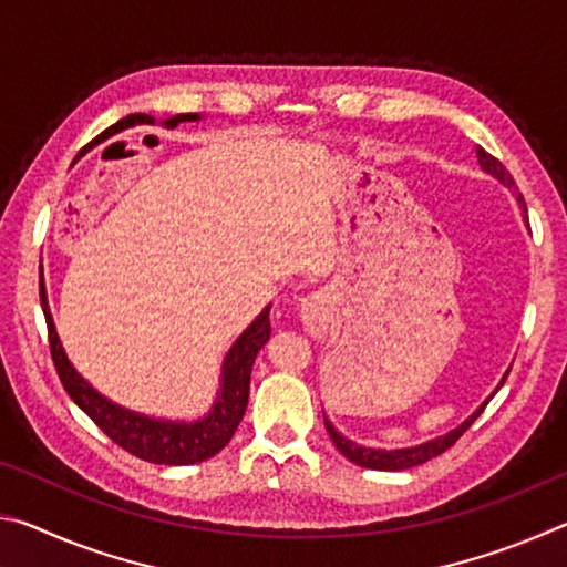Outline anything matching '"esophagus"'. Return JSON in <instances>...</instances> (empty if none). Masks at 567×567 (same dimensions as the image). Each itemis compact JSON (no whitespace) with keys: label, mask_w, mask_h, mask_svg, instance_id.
I'll return each instance as SVG.
<instances>
[{"label":"esophagus","mask_w":567,"mask_h":567,"mask_svg":"<svg viewBox=\"0 0 567 567\" xmlns=\"http://www.w3.org/2000/svg\"><path fill=\"white\" fill-rule=\"evenodd\" d=\"M300 320L305 324L307 334H312V338H322V334L328 332L330 320H332V307L328 297L322 292L307 295L300 302Z\"/></svg>","instance_id":"1"}]
</instances>
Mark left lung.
I'll return each mask as SVG.
<instances>
[{"instance_id":"left-lung-1","label":"left lung","mask_w":567,"mask_h":567,"mask_svg":"<svg viewBox=\"0 0 567 567\" xmlns=\"http://www.w3.org/2000/svg\"><path fill=\"white\" fill-rule=\"evenodd\" d=\"M477 159H480V167H483L485 172H491V175L495 177V179H501L503 185H507V187H513L515 182H513V177H511V172H507L505 167H503V162L501 159H495L491 152H485L483 147H477ZM517 203H523V209H525V199H523V195H517ZM507 375H511V370L505 372V378H503V382L507 380ZM503 382L497 388H503ZM495 395V392H493ZM491 400V398H487ZM487 405V402H485ZM485 405H480L473 415H470L463 425L460 427H455V430H450L447 435H443V437H435V440H427V443H422V445H415V447H402V450H375V447H362V445H358V443H352V440H348L344 435H340L338 430L332 427V422L324 417V427H328V433H330V437H332V443H334V447L340 450V453L350 460V463H354V465H360V467H370V470H408V467H415V465H422V463H427V460H433V457H437V455H443L447 447H453L460 437H463V433L465 430L473 425V422L480 417V412L485 410Z\"/></svg>"}]
</instances>
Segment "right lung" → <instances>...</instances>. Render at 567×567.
I'll list each match as a JSON object with an SVG mask.
<instances>
[{
	"label": "right lung",
	"instance_id": "right-lung-1",
	"mask_svg": "<svg viewBox=\"0 0 567 567\" xmlns=\"http://www.w3.org/2000/svg\"><path fill=\"white\" fill-rule=\"evenodd\" d=\"M195 120H199V114H177V117L165 120V124L167 127H177L179 122ZM132 124H155V117H150V114H130V117L114 124V130L132 127ZM40 297L56 375H60L66 395L87 412L90 420H94V425H97L112 443H117L134 457L147 460V463L155 465H195L217 455L219 450L233 440L239 420H243L247 410L249 375H252L255 358L257 352L262 350V344L270 340V307H265L260 318L249 324V328L239 334L233 348H229L223 362V388H219V395L215 400V408L209 410V415L197 422H169L137 415V412L124 410L120 405H114L112 400L102 398L100 392L72 368V362L66 360L62 342L56 338L44 287L40 290Z\"/></svg>",
	"mask_w": 567,
	"mask_h": 567
}]
</instances>
